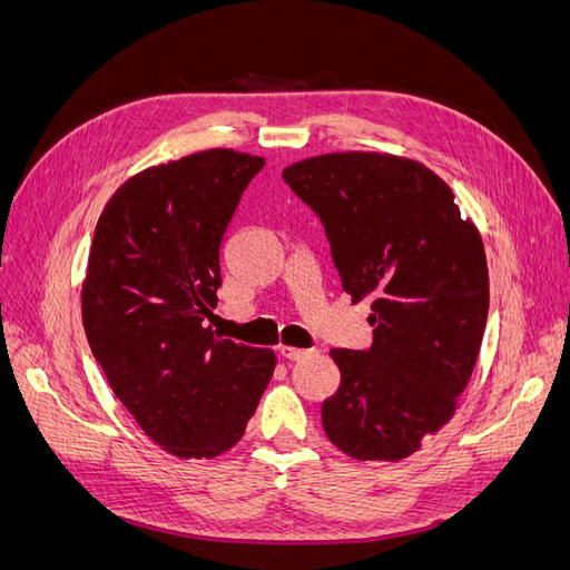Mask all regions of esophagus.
Here are the masks:
<instances>
[{
	"mask_svg": "<svg viewBox=\"0 0 570 570\" xmlns=\"http://www.w3.org/2000/svg\"><path fill=\"white\" fill-rule=\"evenodd\" d=\"M281 354H283L285 358H289V361H302V358L314 356V354H316V350H297V347H287V344H283V347H281Z\"/></svg>",
	"mask_w": 570,
	"mask_h": 570,
	"instance_id": "obj_1",
	"label": "esophagus"
}]
</instances>
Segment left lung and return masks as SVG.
I'll use <instances>...</instances> for the list:
<instances>
[{
	"label": "left lung",
	"mask_w": 570,
	"mask_h": 570,
	"mask_svg": "<svg viewBox=\"0 0 570 570\" xmlns=\"http://www.w3.org/2000/svg\"><path fill=\"white\" fill-rule=\"evenodd\" d=\"M283 178L325 228L342 289L371 297L373 344L333 350L342 373L323 430L358 461H400L454 416L490 308L482 237L433 170L392 154L344 151Z\"/></svg>",
	"instance_id": "obj_1"
}]
</instances>
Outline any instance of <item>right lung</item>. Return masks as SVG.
Segmentation results:
<instances>
[{
    "instance_id": "1",
    "label": "right lung",
    "mask_w": 570,
    "mask_h": 570,
    "mask_svg": "<svg viewBox=\"0 0 570 570\" xmlns=\"http://www.w3.org/2000/svg\"><path fill=\"white\" fill-rule=\"evenodd\" d=\"M262 157L233 149L151 166L101 212L82 325L114 394L161 450L214 459L239 442L275 354L220 340V245Z\"/></svg>"
}]
</instances>
